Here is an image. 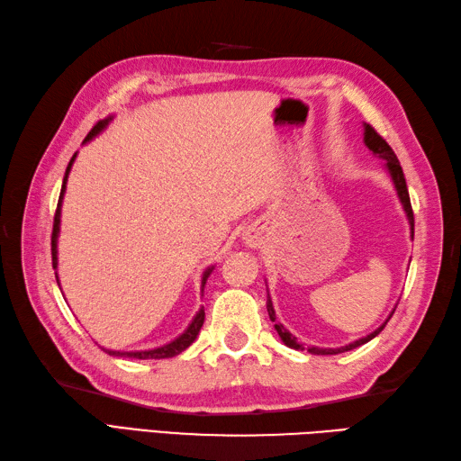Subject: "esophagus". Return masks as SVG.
Returning <instances> with one entry per match:
<instances>
[{"label": "esophagus", "instance_id": "esophagus-1", "mask_svg": "<svg viewBox=\"0 0 461 461\" xmlns=\"http://www.w3.org/2000/svg\"><path fill=\"white\" fill-rule=\"evenodd\" d=\"M243 240H245V243L249 245V248H261V245H263V235H261L259 231H257V230L245 231Z\"/></svg>", "mask_w": 461, "mask_h": 461}]
</instances>
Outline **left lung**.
I'll return each mask as SVG.
<instances>
[{
    "label": "left lung",
    "mask_w": 461,
    "mask_h": 461,
    "mask_svg": "<svg viewBox=\"0 0 461 461\" xmlns=\"http://www.w3.org/2000/svg\"><path fill=\"white\" fill-rule=\"evenodd\" d=\"M363 130H366V131H363V141H366V145L369 147V151H373V155H377L379 158L384 160V167H387L389 175H391V178H393V185H394V188H397V194H399V200H401V204H402V208H404L406 218H409V223H411V238H414V213H412L409 188H406V180H404V175H402V168H401L399 158H397V155H394L393 149L389 147V143L384 141V139H383L375 130H373V127H371L369 123L363 125ZM267 312H269L271 322H275V330H276V334H279V338L283 339V344L288 346V348H293V349H301V351H303V349H304V344H301V341H298V339L291 334V331H288V330L279 322V320H276L271 296H267ZM393 312H394V310H393ZM391 316H393V314H391ZM391 316H389V318H391ZM389 318H387V322H389ZM387 322H383V326H379L375 331H371L369 336L361 338V339H357V341H351V344H348V346H341V348H316V346H312V348H308V351L314 353V356H336V353H344V351H349V349H356V348H359V346H363V344H367L369 339L375 338Z\"/></svg>",
    "instance_id": "8db88e82"
}]
</instances>
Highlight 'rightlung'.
Returning a JSON list of instances; mask_svg holds the SVG:
<instances>
[{"instance_id": "right-lung-1", "label": "right lung", "mask_w": 461, "mask_h": 461, "mask_svg": "<svg viewBox=\"0 0 461 461\" xmlns=\"http://www.w3.org/2000/svg\"><path fill=\"white\" fill-rule=\"evenodd\" d=\"M110 122H112V115L95 123V125L92 127V131H90L88 135H86L84 143H88L92 137L102 133V131L105 130V127H108ZM74 158H77V153L72 155L70 163H68V167H67V173H64L60 196H59V204H57V213H55V223H52V238H50L52 249H50V251H52V269H55V271H57V265H59L57 241H59V231H60V204H62L64 190H67V180H68V173H70V168H72ZM212 269H213V267H210V269H208L204 275H202V293H204V285H206V281H208V276H210ZM55 276H57V283H59V275H57V273H55ZM59 286H60V283H59ZM204 316H206V314H204V308H200L198 312H196V316L192 318L190 326H188L185 331H182V334H180L176 339L170 341V344H165V346L155 348V349H143V351H113V349H105V353H110V356H115V357H133V359H165V357H175V356H178V353L185 351V349L192 344V341H194V339L198 338V331H200L202 324H204Z\"/></svg>"}]
</instances>
